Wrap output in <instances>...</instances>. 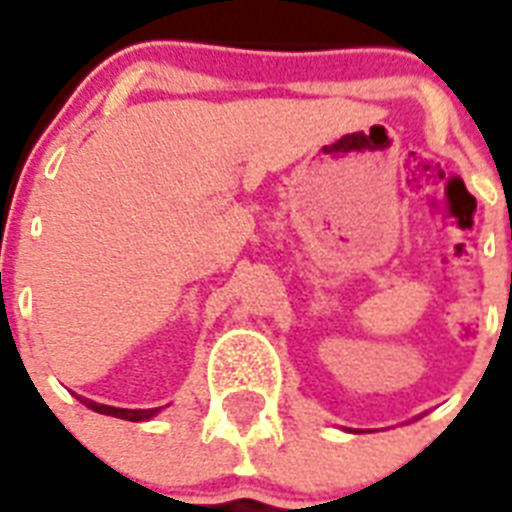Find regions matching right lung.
I'll use <instances>...</instances> for the list:
<instances>
[{
  "instance_id": "add662e5",
  "label": "right lung",
  "mask_w": 512,
  "mask_h": 512,
  "mask_svg": "<svg viewBox=\"0 0 512 512\" xmlns=\"http://www.w3.org/2000/svg\"><path fill=\"white\" fill-rule=\"evenodd\" d=\"M79 401H82L87 409H92V412L98 414H108V417H119V420H130V422H143V420H151L159 409H116V406H106V404H95V401H90V398H82L76 396Z\"/></svg>"
}]
</instances>
